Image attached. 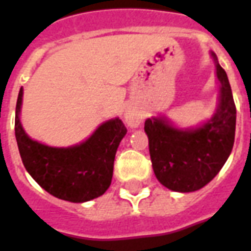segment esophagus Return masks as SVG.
I'll return each mask as SVG.
<instances>
[{"instance_id": "esophagus-1", "label": "esophagus", "mask_w": 251, "mask_h": 251, "mask_svg": "<svg viewBox=\"0 0 251 251\" xmlns=\"http://www.w3.org/2000/svg\"><path fill=\"white\" fill-rule=\"evenodd\" d=\"M125 121L130 127H137L141 124V117L134 110H127L125 113Z\"/></svg>"}]
</instances>
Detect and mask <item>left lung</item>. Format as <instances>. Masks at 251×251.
Returning a JSON list of instances; mask_svg holds the SVG:
<instances>
[{"label": "left lung", "mask_w": 251, "mask_h": 251, "mask_svg": "<svg viewBox=\"0 0 251 251\" xmlns=\"http://www.w3.org/2000/svg\"><path fill=\"white\" fill-rule=\"evenodd\" d=\"M221 83L216 113L196 129H177L163 117L145 121L149 153L157 180L176 192H194L215 177L230 156L235 137L237 109L226 71L211 53Z\"/></svg>", "instance_id": "left-lung-1"}]
</instances>
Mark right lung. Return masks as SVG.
<instances>
[{
	"label": "right lung",
	"mask_w": 251,
	"mask_h": 251,
	"mask_svg": "<svg viewBox=\"0 0 251 251\" xmlns=\"http://www.w3.org/2000/svg\"><path fill=\"white\" fill-rule=\"evenodd\" d=\"M23 88H20L14 131L25 169L48 194L72 203L88 201L103 195L111 184L114 158L126 127L120 118L99 126L79 145L52 148L30 140L20 122Z\"/></svg>",
	"instance_id": "obj_1"
}]
</instances>
